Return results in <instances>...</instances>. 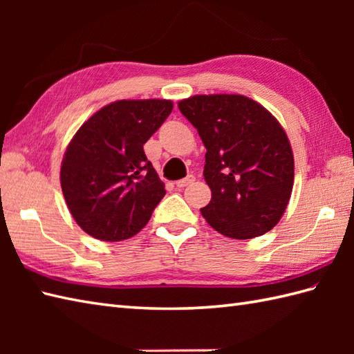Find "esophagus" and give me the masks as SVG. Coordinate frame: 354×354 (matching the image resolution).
Segmentation results:
<instances>
[{
  "instance_id": "1",
  "label": "esophagus",
  "mask_w": 354,
  "mask_h": 354,
  "mask_svg": "<svg viewBox=\"0 0 354 354\" xmlns=\"http://www.w3.org/2000/svg\"><path fill=\"white\" fill-rule=\"evenodd\" d=\"M192 183H194V176H193V175H189L187 178L179 179V181H176V187H178V189H184V187L190 185Z\"/></svg>"
}]
</instances>
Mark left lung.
<instances>
[{
  "mask_svg": "<svg viewBox=\"0 0 354 354\" xmlns=\"http://www.w3.org/2000/svg\"><path fill=\"white\" fill-rule=\"evenodd\" d=\"M207 149L204 178L209 227L246 240L280 222L293 187V153L278 120L240 94L193 95L178 103Z\"/></svg>",
  "mask_w": 354,
  "mask_h": 354,
  "instance_id": "1",
  "label": "left lung"
}]
</instances>
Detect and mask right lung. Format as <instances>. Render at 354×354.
I'll list each match as a JSON object with an SVG mask.
<instances>
[{
    "instance_id": "1",
    "label": "right lung",
    "mask_w": 354,
    "mask_h": 354,
    "mask_svg": "<svg viewBox=\"0 0 354 354\" xmlns=\"http://www.w3.org/2000/svg\"><path fill=\"white\" fill-rule=\"evenodd\" d=\"M171 109L170 100H117L74 135L62 160L61 187L86 234L120 242L146 227L165 190L142 146Z\"/></svg>"
}]
</instances>
